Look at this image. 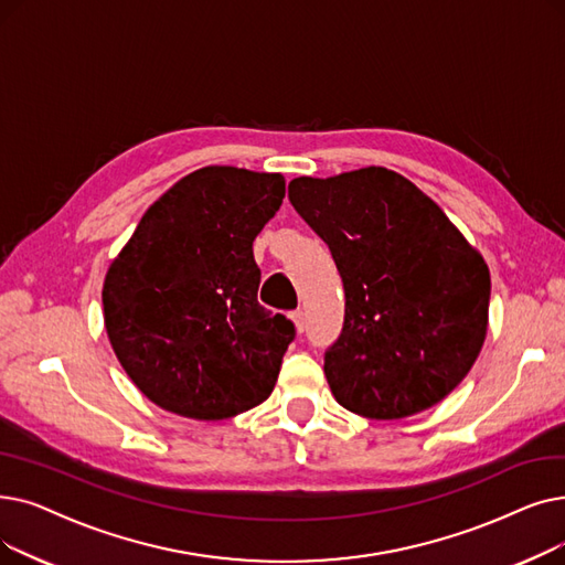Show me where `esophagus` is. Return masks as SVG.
<instances>
[{"mask_svg": "<svg viewBox=\"0 0 565 565\" xmlns=\"http://www.w3.org/2000/svg\"><path fill=\"white\" fill-rule=\"evenodd\" d=\"M290 321L296 323V330H298V332H305V328H307V326H305V313H302L300 309L290 311Z\"/></svg>", "mask_w": 565, "mask_h": 565, "instance_id": "esophagus-1", "label": "esophagus"}]
</instances>
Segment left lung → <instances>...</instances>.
I'll use <instances>...</instances> for the list:
<instances>
[{"instance_id": "8db88e82", "label": "left lung", "mask_w": 565, "mask_h": 565, "mask_svg": "<svg viewBox=\"0 0 565 565\" xmlns=\"http://www.w3.org/2000/svg\"><path fill=\"white\" fill-rule=\"evenodd\" d=\"M288 199L328 244L347 292L323 366L334 399L364 418L399 420L448 397L487 334L482 256L395 170L296 178Z\"/></svg>"}]
</instances>
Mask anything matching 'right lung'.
<instances>
[{
  "label": "right lung",
  "mask_w": 565,
  "mask_h": 565,
  "mask_svg": "<svg viewBox=\"0 0 565 565\" xmlns=\"http://www.w3.org/2000/svg\"><path fill=\"white\" fill-rule=\"evenodd\" d=\"M279 173L207 166L142 214L104 281L113 351L142 395L224 420L273 392L296 326L258 305L254 239L284 201Z\"/></svg>",
  "instance_id": "add662e5"
}]
</instances>
